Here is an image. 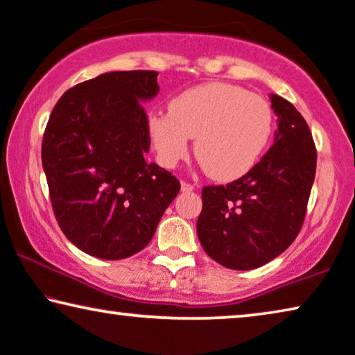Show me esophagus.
I'll list each match as a JSON object with an SVG mask.
<instances>
[{"instance_id": "esophagus-1", "label": "esophagus", "mask_w": 355, "mask_h": 355, "mask_svg": "<svg viewBox=\"0 0 355 355\" xmlns=\"http://www.w3.org/2000/svg\"><path fill=\"white\" fill-rule=\"evenodd\" d=\"M194 189V184L188 183V182H182V191L183 193H191Z\"/></svg>"}]
</instances>
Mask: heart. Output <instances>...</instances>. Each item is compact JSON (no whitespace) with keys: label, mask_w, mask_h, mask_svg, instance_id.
<instances>
[{"label":"heart","mask_w":355,"mask_h":355,"mask_svg":"<svg viewBox=\"0 0 355 355\" xmlns=\"http://www.w3.org/2000/svg\"><path fill=\"white\" fill-rule=\"evenodd\" d=\"M148 134L157 157L172 167L188 153L211 178L231 182L260 159L272 134V110L261 95L225 83H209L177 95L168 113L153 114Z\"/></svg>","instance_id":"obj_1"}]
</instances>
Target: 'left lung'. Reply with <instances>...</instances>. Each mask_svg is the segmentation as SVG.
Returning <instances> with one entry per match:
<instances>
[{
	"mask_svg": "<svg viewBox=\"0 0 355 355\" xmlns=\"http://www.w3.org/2000/svg\"><path fill=\"white\" fill-rule=\"evenodd\" d=\"M276 140L250 172L202 188L198 237L221 266L248 271L287 250L303 226L315 177L309 125L288 100L271 95Z\"/></svg>",
	"mask_w": 355,
	"mask_h": 355,
	"instance_id": "8db88e82",
	"label": "left lung"
}]
</instances>
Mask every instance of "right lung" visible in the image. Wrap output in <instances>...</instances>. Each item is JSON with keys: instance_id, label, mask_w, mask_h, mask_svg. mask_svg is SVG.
Instances as JSON below:
<instances>
[{"instance_id": "add662e5", "label": "right lung", "mask_w": 355, "mask_h": 355, "mask_svg": "<svg viewBox=\"0 0 355 355\" xmlns=\"http://www.w3.org/2000/svg\"><path fill=\"white\" fill-rule=\"evenodd\" d=\"M157 71H111L62 95L42 135L51 204L67 239L103 260L148 245L180 182L155 162L144 108Z\"/></svg>"}]
</instances>
